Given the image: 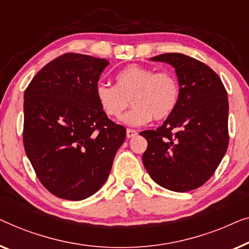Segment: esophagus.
I'll return each instance as SVG.
<instances>
[{
	"mask_svg": "<svg viewBox=\"0 0 249 249\" xmlns=\"http://www.w3.org/2000/svg\"><path fill=\"white\" fill-rule=\"evenodd\" d=\"M135 135H138V132H136L135 129L127 128V131H126V136H127L128 139H131V138H134Z\"/></svg>",
	"mask_w": 249,
	"mask_h": 249,
	"instance_id": "esophagus-1",
	"label": "esophagus"
}]
</instances>
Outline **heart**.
Listing matches in <instances>:
<instances>
[{
	"mask_svg": "<svg viewBox=\"0 0 249 249\" xmlns=\"http://www.w3.org/2000/svg\"><path fill=\"white\" fill-rule=\"evenodd\" d=\"M94 92L101 109L114 120H121L131 101L133 108L125 122L143 125L151 118L162 121L173 114L179 99V82L169 70L132 64L118 73L116 86L99 82Z\"/></svg>",
	"mask_w": 249,
	"mask_h": 249,
	"instance_id": "b5f03b06",
	"label": "heart"
}]
</instances>
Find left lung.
I'll use <instances>...</instances> for the list:
<instances>
[{"instance_id":"8db88e82","label":"left lung","mask_w":249,"mask_h":249,"mask_svg":"<svg viewBox=\"0 0 249 249\" xmlns=\"http://www.w3.org/2000/svg\"><path fill=\"white\" fill-rule=\"evenodd\" d=\"M151 59L176 70L179 99L160 127L140 133L148 141L142 161L157 184L184 193L205 184L228 149L227 90L219 75L198 59L179 53Z\"/></svg>"}]
</instances>
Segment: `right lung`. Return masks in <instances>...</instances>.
<instances>
[{"label":"right lung","mask_w":249,"mask_h":249,"mask_svg":"<svg viewBox=\"0 0 249 249\" xmlns=\"http://www.w3.org/2000/svg\"><path fill=\"white\" fill-rule=\"evenodd\" d=\"M108 64L65 53L24 91V151L40 183L59 198L81 201L100 190L125 141L126 128L107 117L94 92Z\"/></svg>","instance_id":"1"}]
</instances>
